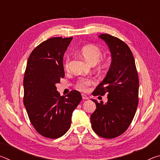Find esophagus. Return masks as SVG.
I'll use <instances>...</instances> for the list:
<instances>
[{"label":"esophagus","mask_w":160,"mask_h":160,"mask_svg":"<svg viewBox=\"0 0 160 160\" xmlns=\"http://www.w3.org/2000/svg\"><path fill=\"white\" fill-rule=\"evenodd\" d=\"M82 99H89L88 97L84 94H82Z\"/></svg>","instance_id":"1"}]
</instances>
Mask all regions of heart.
I'll list each match as a JSON object with an SVG mask.
<instances>
[{
    "mask_svg": "<svg viewBox=\"0 0 160 160\" xmlns=\"http://www.w3.org/2000/svg\"><path fill=\"white\" fill-rule=\"evenodd\" d=\"M80 53L89 63L92 64L99 63L100 69H104L109 65V62L105 58H101L102 56V51L99 47L94 44H88L81 48ZM70 63V56L67 55L64 60V67L68 69ZM94 83V80L92 78H80L75 83V88L78 90L85 92L89 87Z\"/></svg>",
    "mask_w": 160,
    "mask_h": 160,
    "instance_id": "heart-1",
    "label": "heart"
}]
</instances>
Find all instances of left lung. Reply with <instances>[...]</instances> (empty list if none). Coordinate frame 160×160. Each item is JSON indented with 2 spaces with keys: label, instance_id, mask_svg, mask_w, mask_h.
<instances>
[{
  "label": "left lung",
  "instance_id": "obj_1",
  "mask_svg": "<svg viewBox=\"0 0 160 160\" xmlns=\"http://www.w3.org/2000/svg\"><path fill=\"white\" fill-rule=\"evenodd\" d=\"M107 43L112 61L106 77L92 95L107 94L108 102H97L90 116L92 128L100 137L114 138L123 134L129 126L138 105L139 79L133 55L125 42L108 34L99 36Z\"/></svg>",
  "mask_w": 160,
  "mask_h": 160
}]
</instances>
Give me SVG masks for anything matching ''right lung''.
<instances>
[{
  "label": "right lung",
  "mask_w": 160,
  "mask_h": 160,
  "mask_svg": "<svg viewBox=\"0 0 160 160\" xmlns=\"http://www.w3.org/2000/svg\"><path fill=\"white\" fill-rule=\"evenodd\" d=\"M72 37H52L34 48L24 76L23 102L32 126L42 136L58 138L68 131L82 96L77 90L61 96L56 84L65 76L63 58Z\"/></svg>",
  "instance_id": "right-lung-1"
}]
</instances>
